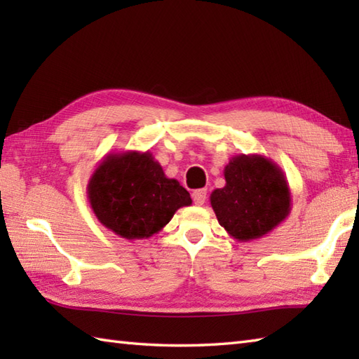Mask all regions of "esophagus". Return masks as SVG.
Masks as SVG:
<instances>
[{
	"label": "esophagus",
	"mask_w": 359,
	"mask_h": 359,
	"mask_svg": "<svg viewBox=\"0 0 359 359\" xmlns=\"http://www.w3.org/2000/svg\"><path fill=\"white\" fill-rule=\"evenodd\" d=\"M193 201L196 205H203L205 201H207V189L202 188V189H196L193 193Z\"/></svg>",
	"instance_id": "34e87169"
}]
</instances>
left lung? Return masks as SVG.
<instances>
[{
  "label": "left lung",
  "mask_w": 359,
  "mask_h": 359,
  "mask_svg": "<svg viewBox=\"0 0 359 359\" xmlns=\"http://www.w3.org/2000/svg\"><path fill=\"white\" fill-rule=\"evenodd\" d=\"M225 187L210 196L220 226L247 242L269 234L292 210V193L280 168L261 154L234 156L224 170Z\"/></svg>",
  "instance_id": "8db88e82"
}]
</instances>
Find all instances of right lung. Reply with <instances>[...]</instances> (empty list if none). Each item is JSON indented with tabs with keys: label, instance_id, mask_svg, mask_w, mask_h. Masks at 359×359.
<instances>
[{
	"label": "right lung",
	"instance_id": "obj_1",
	"mask_svg": "<svg viewBox=\"0 0 359 359\" xmlns=\"http://www.w3.org/2000/svg\"><path fill=\"white\" fill-rule=\"evenodd\" d=\"M88 199L100 224L128 241L151 238L193 202L149 151L106 154L90 175Z\"/></svg>",
	"mask_w": 359,
	"mask_h": 359
}]
</instances>
